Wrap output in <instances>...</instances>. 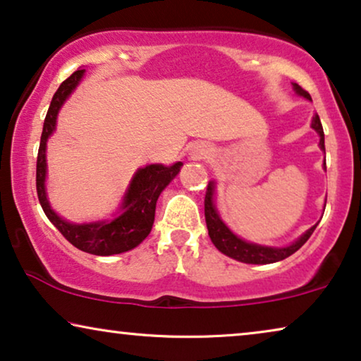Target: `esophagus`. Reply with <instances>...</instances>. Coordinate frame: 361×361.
<instances>
[{
  "label": "esophagus",
  "instance_id": "34e87169",
  "mask_svg": "<svg viewBox=\"0 0 361 361\" xmlns=\"http://www.w3.org/2000/svg\"><path fill=\"white\" fill-rule=\"evenodd\" d=\"M207 154H209V151L204 149V147H200V149H195L194 157H197V159H204V157H207Z\"/></svg>",
  "mask_w": 361,
  "mask_h": 361
}]
</instances>
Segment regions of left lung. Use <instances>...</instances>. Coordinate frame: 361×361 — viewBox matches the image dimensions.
Wrapping results in <instances>:
<instances>
[{
    "label": "left lung",
    "instance_id": "obj_1",
    "mask_svg": "<svg viewBox=\"0 0 361 361\" xmlns=\"http://www.w3.org/2000/svg\"><path fill=\"white\" fill-rule=\"evenodd\" d=\"M294 92L298 95L307 98V100H312L307 92L304 90L302 87H299L298 83H293ZM315 130V133L320 136L319 146L320 149L325 152V145H324V130H322V123H320L319 115H315L312 118V125H310ZM324 169H325V162H324ZM205 221H207V228H209V236L212 240V243L215 245V248L221 251V253L230 256L236 261H241V263L246 264H271V263H278L281 259H286L288 256L294 255L300 246H302L305 241L310 238V235L314 233L315 224L314 226L299 236L298 240L293 241V243L288 246H264V245H258V243H251V241H246L243 238H240L238 235H235L231 231L221 216L216 210L215 205V182L210 180L209 185H207V194H205Z\"/></svg>",
    "mask_w": 361,
    "mask_h": 361
}]
</instances>
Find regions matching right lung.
<instances>
[{"label": "right lung", "mask_w": 361, "mask_h": 361, "mask_svg": "<svg viewBox=\"0 0 361 361\" xmlns=\"http://www.w3.org/2000/svg\"><path fill=\"white\" fill-rule=\"evenodd\" d=\"M83 75H85V68L73 72L67 80L61 83V87L57 88V92L52 97L51 106H49L46 120H44L41 145H39L37 152V197L44 214L47 215L51 224L75 248L97 256L120 255L136 248L149 235L152 224H154L156 202L159 199L161 192L179 174L182 162H176L172 166L149 164L140 167L133 176L130 185H128L125 195H123L121 204L111 219L88 221V224H72V221H67L62 216H59L51 207L46 190L47 141L56 131L59 111H61L63 103L67 102V98L78 87V83L82 82Z\"/></svg>", "instance_id": "1"}]
</instances>
